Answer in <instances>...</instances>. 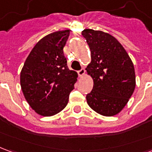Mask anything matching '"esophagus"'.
I'll list each match as a JSON object with an SVG mask.
<instances>
[{
	"mask_svg": "<svg viewBox=\"0 0 152 152\" xmlns=\"http://www.w3.org/2000/svg\"><path fill=\"white\" fill-rule=\"evenodd\" d=\"M77 73H78V76H79L80 77H81V76H83L86 74V70L84 69V68H82V69H80V71H78Z\"/></svg>",
	"mask_w": 152,
	"mask_h": 152,
	"instance_id": "esophagus-1",
	"label": "esophagus"
}]
</instances>
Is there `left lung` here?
<instances>
[{
  "label": "left lung",
  "mask_w": 152,
  "mask_h": 152,
  "mask_svg": "<svg viewBox=\"0 0 152 152\" xmlns=\"http://www.w3.org/2000/svg\"><path fill=\"white\" fill-rule=\"evenodd\" d=\"M82 36L91 52L86 71L94 80L92 91L86 95L87 103L102 115H115L124 108L135 89L134 64L112 35L85 29Z\"/></svg>",
  "instance_id": "8db88e82"
}]
</instances>
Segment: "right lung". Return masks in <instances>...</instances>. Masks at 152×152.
<instances>
[{"instance_id": "obj_1", "label": "right lung", "mask_w": 152, "mask_h": 152, "mask_svg": "<svg viewBox=\"0 0 152 152\" xmlns=\"http://www.w3.org/2000/svg\"><path fill=\"white\" fill-rule=\"evenodd\" d=\"M69 35V30L55 31L39 40L21 71L23 95L40 115L51 116L61 112L77 80V73L68 69L63 53Z\"/></svg>"}]
</instances>
